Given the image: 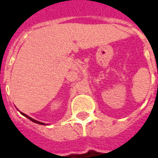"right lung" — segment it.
I'll return each instance as SVG.
<instances>
[{"label":"right lung","instance_id":"1","mask_svg":"<svg viewBox=\"0 0 158 158\" xmlns=\"http://www.w3.org/2000/svg\"><path fill=\"white\" fill-rule=\"evenodd\" d=\"M20 113H21V114H22L23 116L26 117V118H29V120H31V121H32V122L35 123H38V124H41V125H46V124H45V123H42V122H40V121H37V120H35V119L32 118H30V117H29V116H28V115H26L25 113H22V112H20Z\"/></svg>","mask_w":158,"mask_h":158}]
</instances>
